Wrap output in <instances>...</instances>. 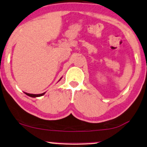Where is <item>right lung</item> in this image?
<instances>
[{
    "label": "right lung",
    "instance_id": "add662e5",
    "mask_svg": "<svg viewBox=\"0 0 147 147\" xmlns=\"http://www.w3.org/2000/svg\"><path fill=\"white\" fill-rule=\"evenodd\" d=\"M61 78H60V79H61ZM25 94L26 95H27L28 96H30V97H32V98H36V97H40V96H43V95L45 94V92L42 93V94H28V93H25Z\"/></svg>",
    "mask_w": 147,
    "mask_h": 147
}]
</instances>
